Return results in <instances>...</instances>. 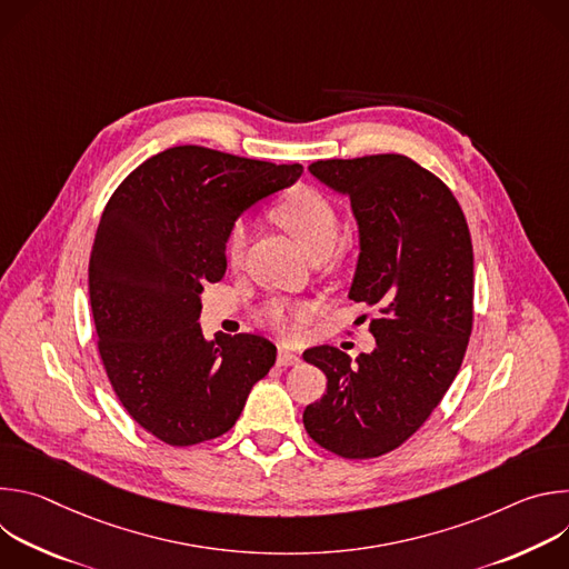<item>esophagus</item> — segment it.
Returning <instances> with one entry per match:
<instances>
[{
    "instance_id": "esophagus-1",
    "label": "esophagus",
    "mask_w": 569,
    "mask_h": 569,
    "mask_svg": "<svg viewBox=\"0 0 569 569\" xmlns=\"http://www.w3.org/2000/svg\"><path fill=\"white\" fill-rule=\"evenodd\" d=\"M277 365L279 367H295V365H301V358L288 349H279L277 353Z\"/></svg>"
}]
</instances>
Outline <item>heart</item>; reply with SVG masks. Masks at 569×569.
I'll return each mask as SVG.
<instances>
[{"label": "heart", "mask_w": 569, "mask_h": 569, "mask_svg": "<svg viewBox=\"0 0 569 569\" xmlns=\"http://www.w3.org/2000/svg\"><path fill=\"white\" fill-rule=\"evenodd\" d=\"M274 218L301 242V246L312 254L329 252L340 233V218L333 202L317 189L297 187L288 191L274 207ZM250 224L248 220H236L229 227L227 242H224V257L231 266H238L246 257L248 248ZM315 303H290V301H268L261 310L263 321L268 327L283 336L297 338L306 323L315 317Z\"/></svg>", "instance_id": "b5f03b06"}]
</instances>
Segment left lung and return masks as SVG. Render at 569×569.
Returning a JSON list of instances; mask_svg holds the SVG:
<instances>
[{
	"instance_id": "8db88e82",
	"label": "left lung",
	"mask_w": 569,
	"mask_h": 569,
	"mask_svg": "<svg viewBox=\"0 0 569 569\" xmlns=\"http://www.w3.org/2000/svg\"><path fill=\"white\" fill-rule=\"evenodd\" d=\"M308 171L351 200L360 257L349 297L378 312L376 349L356 362L329 345L303 353L327 373L303 428L345 459H371L428 421L461 367L472 331L470 231L452 191L405 154L319 159Z\"/></svg>"
}]
</instances>
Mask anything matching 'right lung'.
I'll use <instances>...</instances> for the list:
<instances>
[{
    "mask_svg": "<svg viewBox=\"0 0 569 569\" xmlns=\"http://www.w3.org/2000/svg\"><path fill=\"white\" fill-rule=\"evenodd\" d=\"M301 164L176 146L112 193L90 257L99 353L126 412L169 446L231 430L277 347L254 333L202 336L200 295L224 277L236 218L295 184Z\"/></svg>",
    "mask_w": 569,
    "mask_h": 569,
    "instance_id": "obj_1",
    "label": "right lung"
}]
</instances>
